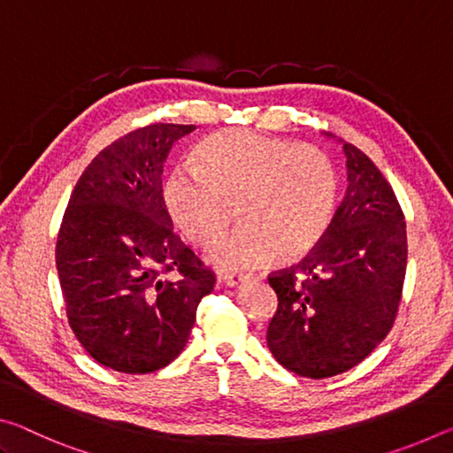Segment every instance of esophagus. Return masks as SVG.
<instances>
[{
    "label": "esophagus",
    "mask_w": 453,
    "mask_h": 453,
    "mask_svg": "<svg viewBox=\"0 0 453 453\" xmlns=\"http://www.w3.org/2000/svg\"><path fill=\"white\" fill-rule=\"evenodd\" d=\"M248 278L250 275H243V273H226V275H219V283L234 288V286H240V283Z\"/></svg>",
    "instance_id": "1"
}]
</instances>
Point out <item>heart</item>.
Segmentation results:
<instances>
[{
    "label": "heart",
    "instance_id": "obj_1",
    "mask_svg": "<svg viewBox=\"0 0 453 453\" xmlns=\"http://www.w3.org/2000/svg\"><path fill=\"white\" fill-rule=\"evenodd\" d=\"M191 166L165 178V211L189 243L210 250L224 240L237 210L243 227L216 251L224 267H257L273 257L297 264L332 226L340 175L318 145L221 129L197 145Z\"/></svg>",
    "mask_w": 453,
    "mask_h": 453
}]
</instances>
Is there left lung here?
<instances>
[{
    "label": "left lung",
    "mask_w": 453,
    "mask_h": 453,
    "mask_svg": "<svg viewBox=\"0 0 453 453\" xmlns=\"http://www.w3.org/2000/svg\"><path fill=\"white\" fill-rule=\"evenodd\" d=\"M348 191L316 250L270 273L278 310L267 326L273 357L302 378L343 373L392 329L408 265V235L389 181L356 145L343 143Z\"/></svg>",
    "instance_id": "left-lung-1"
}]
</instances>
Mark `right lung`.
I'll return each mask as SVG.
<instances>
[{
	"label": "right lung",
	"mask_w": 453,
	"mask_h": 453,
	"mask_svg": "<svg viewBox=\"0 0 453 453\" xmlns=\"http://www.w3.org/2000/svg\"><path fill=\"white\" fill-rule=\"evenodd\" d=\"M194 129L151 124L107 145L83 170L61 219L56 265L67 321L110 370L150 373L173 362L216 283L173 232L162 196L167 153Z\"/></svg>",
	"instance_id": "add662e5"
}]
</instances>
